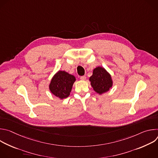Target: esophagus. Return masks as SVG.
I'll use <instances>...</instances> for the list:
<instances>
[{"mask_svg":"<svg viewBox=\"0 0 158 158\" xmlns=\"http://www.w3.org/2000/svg\"><path fill=\"white\" fill-rule=\"evenodd\" d=\"M80 79L81 80H85L86 79V77H85V76H82L80 77Z\"/></svg>","mask_w":158,"mask_h":158,"instance_id":"34e87169","label":"esophagus"}]
</instances>
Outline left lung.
I'll use <instances>...</instances> for the list:
<instances>
[{
  "mask_svg": "<svg viewBox=\"0 0 158 158\" xmlns=\"http://www.w3.org/2000/svg\"><path fill=\"white\" fill-rule=\"evenodd\" d=\"M89 81L94 91L99 94L108 91L112 85L110 75L101 67H98L94 69Z\"/></svg>",
  "mask_w": 158,
  "mask_h": 158,
  "instance_id": "obj_1",
  "label": "left lung"
}]
</instances>
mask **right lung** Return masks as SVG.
I'll return each instance as SVG.
<instances>
[{
  "mask_svg": "<svg viewBox=\"0 0 158 158\" xmlns=\"http://www.w3.org/2000/svg\"><path fill=\"white\" fill-rule=\"evenodd\" d=\"M76 78L74 76L65 71H59L52 77L49 89L56 97L62 99L68 97Z\"/></svg>",
  "mask_w": 158,
  "mask_h": 158,
  "instance_id": "right-lung-1",
  "label": "right lung"
}]
</instances>
